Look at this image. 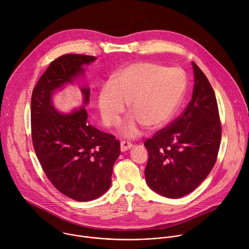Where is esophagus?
<instances>
[{
	"mask_svg": "<svg viewBox=\"0 0 249 249\" xmlns=\"http://www.w3.org/2000/svg\"><path fill=\"white\" fill-rule=\"evenodd\" d=\"M132 147H133V145L130 143V142H128V141H122L121 144H120L121 152H125V151H127V150H130Z\"/></svg>",
	"mask_w": 249,
	"mask_h": 249,
	"instance_id": "obj_1",
	"label": "esophagus"
}]
</instances>
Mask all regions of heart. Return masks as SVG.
Masks as SVG:
<instances>
[{
  "instance_id": "1",
  "label": "heart",
  "mask_w": 249,
  "mask_h": 249,
  "mask_svg": "<svg viewBox=\"0 0 249 249\" xmlns=\"http://www.w3.org/2000/svg\"><path fill=\"white\" fill-rule=\"evenodd\" d=\"M186 89V77L179 68H169L153 62H139L113 77L111 86L100 91L98 107L103 122L115 126L129 103L134 119L122 128L126 136L140 133V125L148 130L163 126L178 107Z\"/></svg>"
}]
</instances>
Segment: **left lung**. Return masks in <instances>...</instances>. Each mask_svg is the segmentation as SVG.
<instances>
[{
	"instance_id": "obj_1",
	"label": "left lung",
	"mask_w": 249,
	"mask_h": 249,
	"mask_svg": "<svg viewBox=\"0 0 249 249\" xmlns=\"http://www.w3.org/2000/svg\"><path fill=\"white\" fill-rule=\"evenodd\" d=\"M194 89L184 111L148 139L145 169L148 185L157 193L179 198L197 188L215 165L222 124L216 95L193 62Z\"/></svg>"
}]
</instances>
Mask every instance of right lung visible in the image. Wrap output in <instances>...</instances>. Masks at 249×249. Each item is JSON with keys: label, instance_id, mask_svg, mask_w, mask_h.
Returning <instances> with one entry per match:
<instances>
[{"label": "right lung", "instance_id": "obj_1", "mask_svg": "<svg viewBox=\"0 0 249 249\" xmlns=\"http://www.w3.org/2000/svg\"><path fill=\"white\" fill-rule=\"evenodd\" d=\"M94 56L66 54L52 61L34 87L31 95L32 144L49 181L68 196L80 202L98 198L111 184L113 164L120 155V143L111 134L88 123L85 107L71 114L54 109V89L83 73V65ZM85 104L89 89H82Z\"/></svg>", "mask_w": 249, "mask_h": 249}]
</instances>
